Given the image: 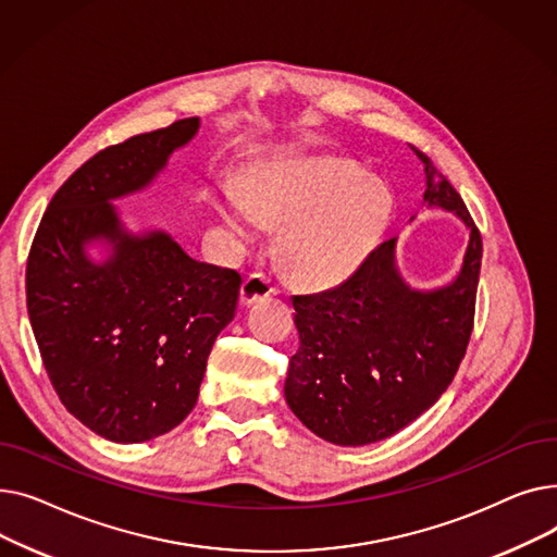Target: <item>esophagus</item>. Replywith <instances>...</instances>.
Instances as JSON below:
<instances>
[{
    "label": "esophagus",
    "instance_id": "esophagus-1",
    "mask_svg": "<svg viewBox=\"0 0 557 557\" xmlns=\"http://www.w3.org/2000/svg\"><path fill=\"white\" fill-rule=\"evenodd\" d=\"M275 294H277V288H275V284L271 282V277L261 275V273H252V275L246 277V282H244V286H242V302H244L246 307H250V305L267 300V298H271V296H275Z\"/></svg>",
    "mask_w": 557,
    "mask_h": 557
}]
</instances>
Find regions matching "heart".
<instances>
[{
    "instance_id": "obj_1",
    "label": "heart",
    "mask_w": 557,
    "mask_h": 557,
    "mask_svg": "<svg viewBox=\"0 0 557 557\" xmlns=\"http://www.w3.org/2000/svg\"><path fill=\"white\" fill-rule=\"evenodd\" d=\"M225 223L250 237V221L280 225L286 271L309 288L352 275L382 237L393 210L391 189L338 158H307L261 171Z\"/></svg>"
}]
</instances>
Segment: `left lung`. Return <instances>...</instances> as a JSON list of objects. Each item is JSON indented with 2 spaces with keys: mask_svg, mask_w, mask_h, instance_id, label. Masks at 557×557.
I'll return each instance as SVG.
<instances>
[{
  "mask_svg": "<svg viewBox=\"0 0 557 557\" xmlns=\"http://www.w3.org/2000/svg\"><path fill=\"white\" fill-rule=\"evenodd\" d=\"M411 149L424 164V205L470 230L458 275L431 290L408 286L388 239L336 288L294 298L300 347L284 397L309 431L341 447L379 443L418 420L451 384L474 327L481 232L429 156Z\"/></svg>",
  "mask_w": 557,
  "mask_h": 557,
  "instance_id": "obj_1",
  "label": "left lung"
}]
</instances>
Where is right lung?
Here are the masks:
<instances>
[{
  "label": "right lung",
  "mask_w": 557,
  "mask_h": 557,
  "mask_svg": "<svg viewBox=\"0 0 557 557\" xmlns=\"http://www.w3.org/2000/svg\"><path fill=\"white\" fill-rule=\"evenodd\" d=\"M198 116L108 146L58 189L26 261V309L53 391L87 429L144 443L196 406L242 275L191 259L171 234L124 227L112 200L149 187ZM101 240L106 262L84 248Z\"/></svg>",
  "instance_id": "obj_1"
}]
</instances>
